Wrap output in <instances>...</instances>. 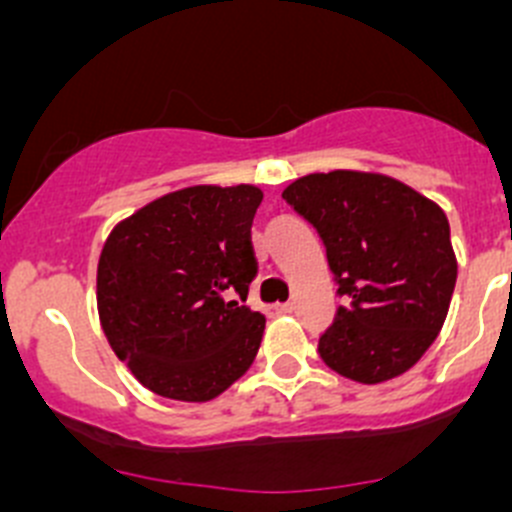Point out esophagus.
<instances>
[{"label": "esophagus", "instance_id": "obj_1", "mask_svg": "<svg viewBox=\"0 0 512 512\" xmlns=\"http://www.w3.org/2000/svg\"><path fill=\"white\" fill-rule=\"evenodd\" d=\"M278 313H295V303H283V305H278Z\"/></svg>", "mask_w": 512, "mask_h": 512}]
</instances>
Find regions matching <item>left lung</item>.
<instances>
[{"label": "left lung", "mask_w": 512, "mask_h": 512, "mask_svg": "<svg viewBox=\"0 0 512 512\" xmlns=\"http://www.w3.org/2000/svg\"><path fill=\"white\" fill-rule=\"evenodd\" d=\"M283 199L313 224L343 305L318 353L346 379L381 384L412 369L450 310L457 260L442 209L381 174L331 171Z\"/></svg>", "instance_id": "obj_1"}]
</instances>
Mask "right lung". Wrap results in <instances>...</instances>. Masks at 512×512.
<instances>
[{
    "instance_id": "right-lung-1",
    "label": "right lung",
    "mask_w": 512,
    "mask_h": 512,
    "mask_svg": "<svg viewBox=\"0 0 512 512\" xmlns=\"http://www.w3.org/2000/svg\"><path fill=\"white\" fill-rule=\"evenodd\" d=\"M257 186H189L138 209L105 240L98 313L138 381L176 401H209L255 361L265 315L245 305L257 257Z\"/></svg>"
}]
</instances>
